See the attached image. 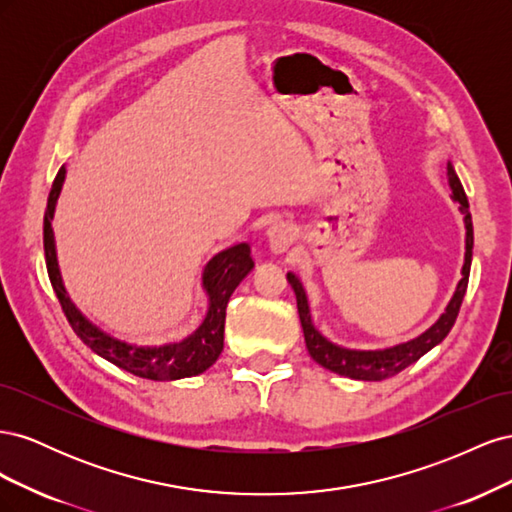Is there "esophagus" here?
<instances>
[{"instance_id":"esophagus-1","label":"esophagus","mask_w":512,"mask_h":512,"mask_svg":"<svg viewBox=\"0 0 512 512\" xmlns=\"http://www.w3.org/2000/svg\"><path fill=\"white\" fill-rule=\"evenodd\" d=\"M292 241H294V228L290 224L275 222L267 228V243H269V250L273 254L286 252Z\"/></svg>"}]
</instances>
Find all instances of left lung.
<instances>
[{
  "instance_id": "obj_1",
  "label": "left lung",
  "mask_w": 512,
  "mask_h": 512,
  "mask_svg": "<svg viewBox=\"0 0 512 512\" xmlns=\"http://www.w3.org/2000/svg\"><path fill=\"white\" fill-rule=\"evenodd\" d=\"M446 175H448V185H451V190H453V200L455 203H459V211L463 213V222H466V258H463L461 280L455 288L453 299L448 301L444 314L436 320V324H431L425 333L410 339V342H406V344H397V346L384 348V350H352V348L337 346V344L329 342V339L314 327L312 314H309L307 294H305V288H303L299 277L294 273L286 275V280L290 282L294 294H297V309H299L307 352L312 354V359L318 365H322L324 369L335 371V374L352 378V380H369V382L384 380V378H391V376L399 374V371H404L412 363H416L423 354H427L433 346H438L442 339L451 333L453 324L457 320V314H459L463 294H466V288H468L474 230H472V215H470L468 196H466V192H463V185H461L451 162H448V166H446Z\"/></svg>"
}]
</instances>
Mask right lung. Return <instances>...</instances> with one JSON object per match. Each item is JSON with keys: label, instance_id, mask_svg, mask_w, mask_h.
I'll use <instances>...</instances> for the list:
<instances>
[{"label": "right lung", "instance_id": "obj_1", "mask_svg": "<svg viewBox=\"0 0 512 512\" xmlns=\"http://www.w3.org/2000/svg\"><path fill=\"white\" fill-rule=\"evenodd\" d=\"M66 179V166L59 168L53 181L44 213V256L46 271H49L53 290L61 303V309L70 322L74 333L83 339L102 359L111 361L123 371L147 380H181L198 376L207 371L224 350V322H226V305L230 294L243 282V277L254 269V260L250 256V245L239 243L228 250L215 254L203 271V288L209 297L207 316L200 322V327L181 342L164 344V346H136L121 342V339L104 333L94 322H89L81 309L68 297L64 280L59 273L55 237H53V213L61 185Z\"/></svg>", "mask_w": 512, "mask_h": 512}]
</instances>
